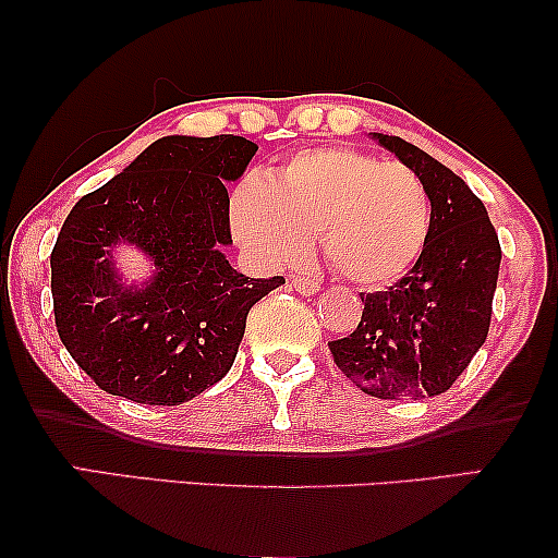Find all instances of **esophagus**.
<instances>
[{
    "mask_svg": "<svg viewBox=\"0 0 558 558\" xmlns=\"http://www.w3.org/2000/svg\"><path fill=\"white\" fill-rule=\"evenodd\" d=\"M292 287L300 294H317L319 289H323V284H319V281L312 279V277H294L292 279Z\"/></svg>",
    "mask_w": 558,
    "mask_h": 558,
    "instance_id": "obj_1",
    "label": "esophagus"
}]
</instances>
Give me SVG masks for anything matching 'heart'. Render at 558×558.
<instances>
[{
	"label": "heart",
	"mask_w": 558,
	"mask_h": 558,
	"mask_svg": "<svg viewBox=\"0 0 558 558\" xmlns=\"http://www.w3.org/2000/svg\"><path fill=\"white\" fill-rule=\"evenodd\" d=\"M231 228L277 266L310 256L323 233L327 264L355 284L403 277L422 256L432 197L416 170L345 147L307 149L271 178H246L231 195Z\"/></svg>",
	"instance_id": "obj_1"
}]
</instances>
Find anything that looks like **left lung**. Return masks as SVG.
<instances>
[{
  "label": "left lung",
  "instance_id": "1",
  "mask_svg": "<svg viewBox=\"0 0 558 558\" xmlns=\"http://www.w3.org/2000/svg\"><path fill=\"white\" fill-rule=\"evenodd\" d=\"M418 172L432 197L422 256L386 292L361 294V323L332 340L338 368L376 399L445 393L490 330L500 241L480 197L462 178L401 136L373 134Z\"/></svg>",
  "mask_w": 558,
  "mask_h": 558
}]
</instances>
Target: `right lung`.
<instances>
[{"instance_id": "obj_1", "label": "right lung", "mask_w": 558, "mask_h": 558, "mask_svg": "<svg viewBox=\"0 0 558 558\" xmlns=\"http://www.w3.org/2000/svg\"><path fill=\"white\" fill-rule=\"evenodd\" d=\"M256 149L233 134L162 136L68 213L50 254L56 327L101 391L180 407L231 371L248 310L284 284L243 277L223 254L226 182ZM119 242L156 262L144 288L120 284Z\"/></svg>"}]
</instances>
